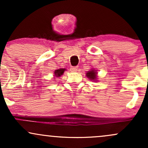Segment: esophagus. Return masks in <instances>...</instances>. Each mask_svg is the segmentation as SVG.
Listing matches in <instances>:
<instances>
[{
	"instance_id": "esophagus-1",
	"label": "esophagus",
	"mask_w": 148,
	"mask_h": 148,
	"mask_svg": "<svg viewBox=\"0 0 148 148\" xmlns=\"http://www.w3.org/2000/svg\"><path fill=\"white\" fill-rule=\"evenodd\" d=\"M78 67H77V66H76V67H71V71H72V72H77L78 71Z\"/></svg>"
}]
</instances>
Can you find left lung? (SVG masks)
I'll list each match as a JSON object with an SVG mask.
<instances>
[{
    "label": "left lung",
    "instance_id": "8db88e82",
    "mask_svg": "<svg viewBox=\"0 0 148 148\" xmlns=\"http://www.w3.org/2000/svg\"><path fill=\"white\" fill-rule=\"evenodd\" d=\"M97 73L94 69H92V70H90L89 71V72H88L87 74H86V76H87L88 78H89V79L95 81L97 78Z\"/></svg>",
    "mask_w": 148,
    "mask_h": 148
}]
</instances>
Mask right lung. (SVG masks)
<instances>
[{"instance_id":"right-lung-1","label":"right lung","mask_w":148,"mask_h":148,"mask_svg":"<svg viewBox=\"0 0 148 148\" xmlns=\"http://www.w3.org/2000/svg\"><path fill=\"white\" fill-rule=\"evenodd\" d=\"M65 70L64 69H57V70H56L54 73H55V76H56V77H59V76H60L61 75H62V74L64 73V71Z\"/></svg>"}]
</instances>
